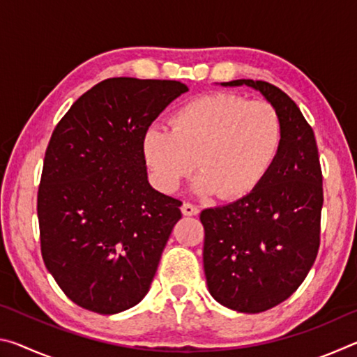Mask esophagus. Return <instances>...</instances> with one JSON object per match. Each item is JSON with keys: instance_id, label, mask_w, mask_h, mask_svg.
I'll list each match as a JSON object with an SVG mask.
<instances>
[{"instance_id": "esophagus-1", "label": "esophagus", "mask_w": 357, "mask_h": 357, "mask_svg": "<svg viewBox=\"0 0 357 357\" xmlns=\"http://www.w3.org/2000/svg\"><path fill=\"white\" fill-rule=\"evenodd\" d=\"M181 211H183L184 215H197L198 213H200V208H198L197 204L187 202V203L183 204V208H181Z\"/></svg>"}]
</instances>
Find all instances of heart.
<instances>
[{"label": "heart", "instance_id": "obj_1", "mask_svg": "<svg viewBox=\"0 0 357 357\" xmlns=\"http://www.w3.org/2000/svg\"><path fill=\"white\" fill-rule=\"evenodd\" d=\"M282 137L280 116L268 102L213 93L181 105L170 128H148L143 154L162 190L178 189L197 162V192L219 190L223 198H239L261 183L279 154Z\"/></svg>", "mask_w": 357, "mask_h": 357}]
</instances>
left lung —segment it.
Here are the masks:
<instances>
[{"label":"left lung","instance_id":"8db88e82","mask_svg":"<svg viewBox=\"0 0 357 357\" xmlns=\"http://www.w3.org/2000/svg\"><path fill=\"white\" fill-rule=\"evenodd\" d=\"M243 84L261 93L279 113L282 144L250 193L202 211L203 266L219 304L259 313L288 299L315 263L323 176L315 135L298 105L268 82L233 80L222 86Z\"/></svg>","mask_w":357,"mask_h":357}]
</instances>
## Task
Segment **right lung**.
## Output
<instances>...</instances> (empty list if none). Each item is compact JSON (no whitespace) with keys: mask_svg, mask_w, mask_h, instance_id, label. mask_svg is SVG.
Listing matches in <instances>:
<instances>
[{"mask_svg":"<svg viewBox=\"0 0 357 357\" xmlns=\"http://www.w3.org/2000/svg\"><path fill=\"white\" fill-rule=\"evenodd\" d=\"M187 91L174 80L108 78L53 130L38 192L40 250L83 309L113 315L149 291L183 203L151 187L143 135Z\"/></svg>","mask_w":357,"mask_h":357,"instance_id":"1","label":"right lung"}]
</instances>
